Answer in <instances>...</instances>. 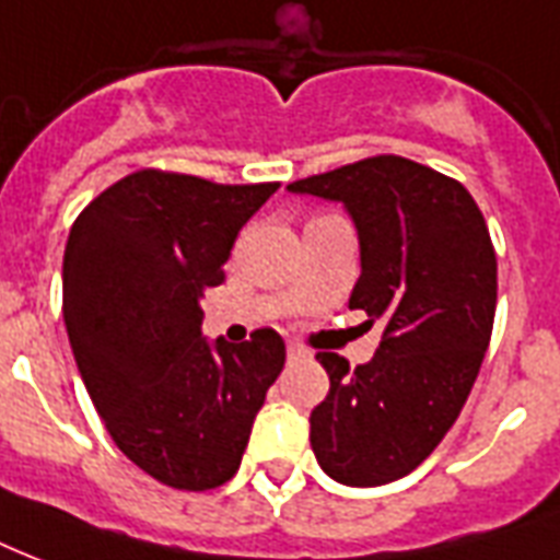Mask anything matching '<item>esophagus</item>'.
I'll use <instances>...</instances> for the list:
<instances>
[{"label": "esophagus", "instance_id": "1", "mask_svg": "<svg viewBox=\"0 0 560 560\" xmlns=\"http://www.w3.org/2000/svg\"><path fill=\"white\" fill-rule=\"evenodd\" d=\"M306 357V348H301V345H289V359H303Z\"/></svg>", "mask_w": 560, "mask_h": 560}]
</instances>
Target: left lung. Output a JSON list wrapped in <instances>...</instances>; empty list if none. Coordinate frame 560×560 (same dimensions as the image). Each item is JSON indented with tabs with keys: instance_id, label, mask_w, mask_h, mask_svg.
<instances>
[{
	"instance_id": "obj_1",
	"label": "left lung",
	"mask_w": 560,
	"mask_h": 560,
	"mask_svg": "<svg viewBox=\"0 0 560 560\" xmlns=\"http://www.w3.org/2000/svg\"><path fill=\"white\" fill-rule=\"evenodd\" d=\"M341 201L362 275L350 310L383 318L374 359L320 350L329 394L310 441L329 479L374 488L411 474L456 423L482 368L497 310V254L474 195L415 160L376 154L289 184Z\"/></svg>"
}]
</instances>
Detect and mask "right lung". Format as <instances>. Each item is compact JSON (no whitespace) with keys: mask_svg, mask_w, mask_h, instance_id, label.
Returning <instances> with one entry per match:
<instances>
[{"mask_svg":"<svg viewBox=\"0 0 560 560\" xmlns=\"http://www.w3.org/2000/svg\"><path fill=\"white\" fill-rule=\"evenodd\" d=\"M277 186L140 168L69 231L63 318L81 380L116 446L177 491L233 479L285 365L271 327L242 345L201 336L203 292L224 283L242 224Z\"/></svg>","mask_w":560,"mask_h":560,"instance_id":"right-lung-1","label":"right lung"}]
</instances>
